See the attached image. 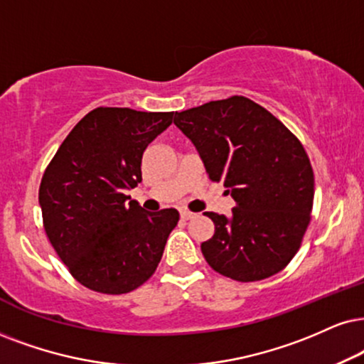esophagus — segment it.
I'll use <instances>...</instances> for the list:
<instances>
[{"instance_id": "1", "label": "esophagus", "mask_w": 364, "mask_h": 364, "mask_svg": "<svg viewBox=\"0 0 364 364\" xmlns=\"http://www.w3.org/2000/svg\"><path fill=\"white\" fill-rule=\"evenodd\" d=\"M181 220H191L193 216H195V213H191V211H188V210H181Z\"/></svg>"}]
</instances>
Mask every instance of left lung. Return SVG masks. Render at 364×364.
<instances>
[{"instance_id": "1", "label": "left lung", "mask_w": 364, "mask_h": 364, "mask_svg": "<svg viewBox=\"0 0 364 364\" xmlns=\"http://www.w3.org/2000/svg\"><path fill=\"white\" fill-rule=\"evenodd\" d=\"M211 181L237 206L232 216L206 211L215 233L201 243L218 274L255 282L294 259L311 222L314 173L301 141L254 100L233 95L176 112Z\"/></svg>"}]
</instances>
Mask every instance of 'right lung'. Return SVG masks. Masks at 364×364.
<instances>
[{"label": "right lung", "mask_w": 364, "mask_h": 364, "mask_svg": "<svg viewBox=\"0 0 364 364\" xmlns=\"http://www.w3.org/2000/svg\"><path fill=\"white\" fill-rule=\"evenodd\" d=\"M174 112L97 107L72 129L40 183L43 227L73 279L102 294H127L154 274L179 213H146L124 195L141 183L146 148Z\"/></svg>", "instance_id": "add662e5"}]
</instances>
